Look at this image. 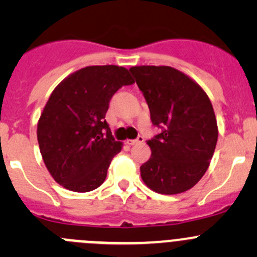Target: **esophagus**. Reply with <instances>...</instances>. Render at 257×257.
Here are the masks:
<instances>
[{
  "mask_svg": "<svg viewBox=\"0 0 257 257\" xmlns=\"http://www.w3.org/2000/svg\"><path fill=\"white\" fill-rule=\"evenodd\" d=\"M144 138L142 136H139L137 139H126L125 143L128 145H134V144H139V143H143Z\"/></svg>",
  "mask_w": 257,
  "mask_h": 257,
  "instance_id": "34e87169",
  "label": "esophagus"
}]
</instances>
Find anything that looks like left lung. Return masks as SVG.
Returning <instances> with one entry per match:
<instances>
[{
  "label": "left lung",
  "instance_id": "left-lung-1",
  "mask_svg": "<svg viewBox=\"0 0 257 257\" xmlns=\"http://www.w3.org/2000/svg\"><path fill=\"white\" fill-rule=\"evenodd\" d=\"M129 71L143 92L153 124L162 133L148 141L149 160L141 167L145 185L165 195L193 188L205 174L217 142L214 108L203 88L168 66Z\"/></svg>",
  "mask_w": 257,
  "mask_h": 257
}]
</instances>
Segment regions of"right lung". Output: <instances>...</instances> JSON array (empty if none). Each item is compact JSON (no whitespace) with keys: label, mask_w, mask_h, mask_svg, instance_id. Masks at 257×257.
Listing matches in <instances>:
<instances>
[{"label":"right lung","mask_w":257,"mask_h":257,"mask_svg":"<svg viewBox=\"0 0 257 257\" xmlns=\"http://www.w3.org/2000/svg\"><path fill=\"white\" fill-rule=\"evenodd\" d=\"M133 83L128 69L110 64L79 69L54 88L41 113L37 139L46 168L59 185L77 193L102 185L123 147L114 141L105 113L114 93Z\"/></svg>","instance_id":"add662e5"}]
</instances>
